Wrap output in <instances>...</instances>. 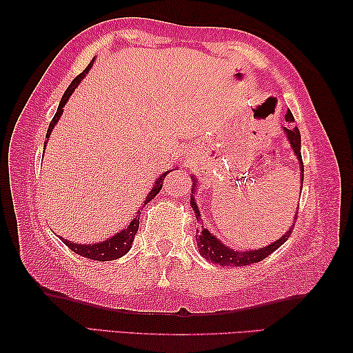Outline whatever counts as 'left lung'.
Masks as SVG:
<instances>
[{"mask_svg": "<svg viewBox=\"0 0 353 353\" xmlns=\"http://www.w3.org/2000/svg\"><path fill=\"white\" fill-rule=\"evenodd\" d=\"M286 122L288 123L294 122V117L290 111L286 112ZM285 132L288 139H290L294 153H296V156L299 158L300 165H302L300 167V170H302L300 175H302V184H303V163H302V153H300V131L297 126H294V128H285ZM190 180H194V184H192L194 189L197 188V184H195V178H190ZM190 206H192V210L195 211V217H197V221H200V211L197 208V203H195L194 200V195H190ZM292 228L294 225L281 236L279 241H275L274 244L259 248V250H247V252H234L233 248L222 244V242L219 241L216 236H212L206 228H201V230H197L199 250L201 253V256L210 259V263L212 264L227 265V268H241V265L259 263L261 259L268 258L270 253H274L276 248L285 244L292 233Z\"/></svg>", "mask_w": 353, "mask_h": 353, "instance_id": "8db88e82", "label": "left lung"}]
</instances>
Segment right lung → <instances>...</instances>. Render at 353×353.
Listing matches in <instances>:
<instances>
[{"label": "right lung", "mask_w": 353, "mask_h": 353, "mask_svg": "<svg viewBox=\"0 0 353 353\" xmlns=\"http://www.w3.org/2000/svg\"><path fill=\"white\" fill-rule=\"evenodd\" d=\"M92 67V62L89 63L88 67H85V70L83 73H79L77 78H74L72 81V84L68 85V89L65 90V94H63L62 100L59 103V108H57V112L54 114L53 120H51V123L48 126V131H46V137H50L51 131H53L54 125L57 123V120L61 119V114L63 111V106H65V103L68 101V98H70V95L73 94V90L77 89V85L81 83V79H83L85 77V73L89 72V68ZM46 143V142H45ZM170 170L164 172L163 175H161L158 180H156L153 189L150 190V194L147 195L145 199V203H148L150 200H153L156 195H158V192L161 190V188H163V181L167 173H169ZM141 212V211H139ZM139 230V217H134L131 221V223L126 227L123 231H120V233H117L115 236H112L111 239H108L105 242H98V244H89V245H83V244H77V242H68L67 239H62L63 244H65L70 250H73L74 253H78V255L84 256V258H90L94 259V261H112V259H117V258H122L125 253L130 252L131 248V244L132 241H134V236L137 233Z\"/></svg>", "instance_id": "obj_1"}]
</instances>
